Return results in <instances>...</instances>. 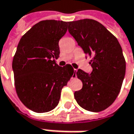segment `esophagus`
<instances>
[{
    "instance_id": "34e87169",
    "label": "esophagus",
    "mask_w": 134,
    "mask_h": 134,
    "mask_svg": "<svg viewBox=\"0 0 134 134\" xmlns=\"http://www.w3.org/2000/svg\"><path fill=\"white\" fill-rule=\"evenodd\" d=\"M76 72H77V70L74 69V74H73V77H76Z\"/></svg>"
}]
</instances>
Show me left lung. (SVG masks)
I'll return each instance as SVG.
<instances>
[{
	"instance_id": "left-lung-1",
	"label": "left lung",
	"mask_w": 134,
	"mask_h": 134,
	"mask_svg": "<svg viewBox=\"0 0 134 134\" xmlns=\"http://www.w3.org/2000/svg\"><path fill=\"white\" fill-rule=\"evenodd\" d=\"M68 31L86 55L92 57L90 74L80 69L76 72L83 86L74 93V97L87 110H104L116 100L125 75L122 47L111 32L93 19L68 22Z\"/></svg>"
}]
</instances>
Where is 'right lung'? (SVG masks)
I'll use <instances>...</instances> for the list:
<instances>
[{
  "mask_svg": "<svg viewBox=\"0 0 134 134\" xmlns=\"http://www.w3.org/2000/svg\"><path fill=\"white\" fill-rule=\"evenodd\" d=\"M68 22H38L22 36L12 61L15 86L18 98L27 108L46 113L58 105L61 92L74 74L70 64L60 67L59 40Z\"/></svg>",
  "mask_w": 134,
  "mask_h": 134,
  "instance_id": "add662e5",
  "label": "right lung"
}]
</instances>
